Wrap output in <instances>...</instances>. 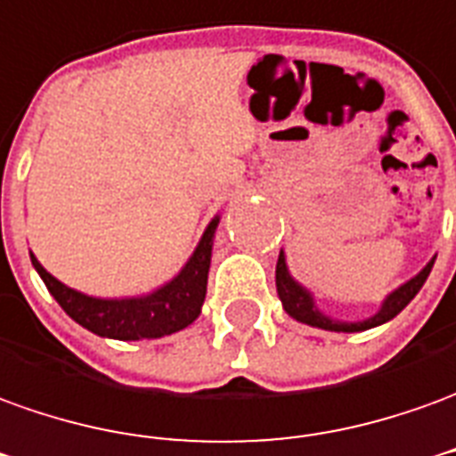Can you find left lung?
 <instances>
[{"mask_svg": "<svg viewBox=\"0 0 456 456\" xmlns=\"http://www.w3.org/2000/svg\"><path fill=\"white\" fill-rule=\"evenodd\" d=\"M432 264H435V259L429 261L428 266L417 273L415 279H410V281L403 283L400 289H395L393 294L385 298L383 305H380V311H378L375 316L365 318V321H358V323H343V321H333V318L323 316L316 308V304H314V296L308 294L301 283L291 279V273L286 269L283 251L279 254V261H276V291H279V298H281L283 311L291 318H296V321L308 323V326L323 328V330H336V333H358V330H368V328L380 326L385 321H390V318L397 316V314L415 298L417 291L422 289V283L428 281L429 272H432Z\"/></svg>", "mask_w": 456, "mask_h": 456, "instance_id": "8db88e82", "label": "left lung"}]
</instances>
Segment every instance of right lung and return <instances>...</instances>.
Here are the masks:
<instances>
[{
  "mask_svg": "<svg viewBox=\"0 0 456 456\" xmlns=\"http://www.w3.org/2000/svg\"><path fill=\"white\" fill-rule=\"evenodd\" d=\"M217 224L219 217L209 222L195 254L173 281L140 298H94L53 279L34 254L31 264L63 311L95 336L116 340L162 338L190 326L202 311L212 261V239Z\"/></svg>",
  "mask_w": 456,
  "mask_h": 456,
  "instance_id": "right-lung-1",
  "label": "right lung"
}]
</instances>
